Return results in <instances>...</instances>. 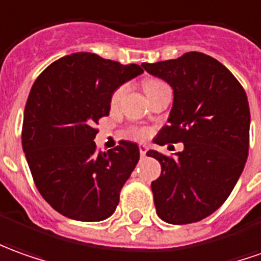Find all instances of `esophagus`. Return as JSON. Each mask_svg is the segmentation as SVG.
I'll use <instances>...</instances> for the list:
<instances>
[{
    "mask_svg": "<svg viewBox=\"0 0 261 261\" xmlns=\"http://www.w3.org/2000/svg\"><path fill=\"white\" fill-rule=\"evenodd\" d=\"M147 151H148V145L140 144V154H141V157H145Z\"/></svg>",
    "mask_w": 261,
    "mask_h": 261,
    "instance_id": "34e87169",
    "label": "esophagus"
}]
</instances>
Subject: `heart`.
<instances>
[{
    "label": "heart",
    "instance_id": "heart-1",
    "mask_svg": "<svg viewBox=\"0 0 261 261\" xmlns=\"http://www.w3.org/2000/svg\"><path fill=\"white\" fill-rule=\"evenodd\" d=\"M159 84H163L161 81H157V80H147L144 83V90H148V88H153V87L159 86ZM124 88L121 87V88H118L116 93L113 94V97H111V102L113 104H116L117 101L120 100V97H121V94H123ZM133 136L134 137H144L145 133L143 130H134L133 131Z\"/></svg>",
    "mask_w": 261,
    "mask_h": 261
}]
</instances>
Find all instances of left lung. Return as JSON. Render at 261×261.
I'll return each instance as SVG.
<instances>
[{
  "mask_svg": "<svg viewBox=\"0 0 261 261\" xmlns=\"http://www.w3.org/2000/svg\"><path fill=\"white\" fill-rule=\"evenodd\" d=\"M173 88V107L154 143H182L175 157L147 151L161 164L151 182L155 212L170 224L205 219L223 204L249 155L250 110L246 91L216 58L191 51L175 60L143 63Z\"/></svg>",
  "mask_w": 261,
  "mask_h": 261,
  "instance_id": "obj_1",
  "label": "left lung"
}]
</instances>
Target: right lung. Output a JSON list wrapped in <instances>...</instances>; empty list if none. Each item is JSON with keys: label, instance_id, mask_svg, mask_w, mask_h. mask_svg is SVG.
Here are the masks:
<instances>
[{"label": "right lung", "instance_id": "add662e5", "mask_svg": "<svg viewBox=\"0 0 261 261\" xmlns=\"http://www.w3.org/2000/svg\"><path fill=\"white\" fill-rule=\"evenodd\" d=\"M143 72L137 64L74 53L35 80L24 110L22 150L37 189L60 214L101 221L116 212L140 148L120 141L116 148L98 153L94 124L110 114L117 88Z\"/></svg>", "mask_w": 261, "mask_h": 261}]
</instances>
